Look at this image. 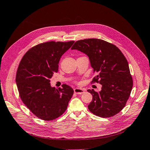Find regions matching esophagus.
<instances>
[{
  "mask_svg": "<svg viewBox=\"0 0 150 150\" xmlns=\"http://www.w3.org/2000/svg\"><path fill=\"white\" fill-rule=\"evenodd\" d=\"M85 92L84 90L81 89V88H75L74 89V93L77 95H81V94Z\"/></svg>",
  "mask_w": 150,
  "mask_h": 150,
  "instance_id": "1",
  "label": "esophagus"
}]
</instances>
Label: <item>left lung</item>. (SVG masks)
Wrapping results in <instances>:
<instances>
[{"label": "left lung", "instance_id": "1", "mask_svg": "<svg viewBox=\"0 0 150 150\" xmlns=\"http://www.w3.org/2000/svg\"><path fill=\"white\" fill-rule=\"evenodd\" d=\"M71 49L88 55L96 74L92 82L102 85L99 92L88 90L93 96L88 109L101 117L119 113L125 107L133 86L129 64L122 52L114 44L96 38L77 41Z\"/></svg>", "mask_w": 150, "mask_h": 150}]
</instances>
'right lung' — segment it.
Listing matches in <instances>:
<instances>
[{
    "mask_svg": "<svg viewBox=\"0 0 150 150\" xmlns=\"http://www.w3.org/2000/svg\"><path fill=\"white\" fill-rule=\"evenodd\" d=\"M75 41H50L33 47L21 59L16 75L21 99L38 118L51 120L67 108L74 90L66 84L55 89L50 83L62 55Z\"/></svg>",
    "mask_w": 150,
    "mask_h": 150,
    "instance_id": "right-lung-1",
    "label": "right lung"
}]
</instances>
